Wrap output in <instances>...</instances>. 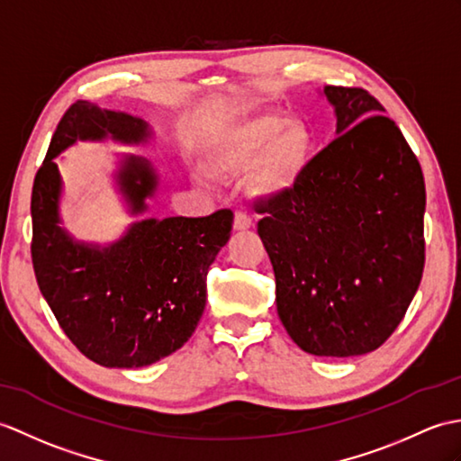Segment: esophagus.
I'll use <instances>...</instances> for the list:
<instances>
[{
  "label": "esophagus",
  "instance_id": "1",
  "mask_svg": "<svg viewBox=\"0 0 461 461\" xmlns=\"http://www.w3.org/2000/svg\"><path fill=\"white\" fill-rule=\"evenodd\" d=\"M251 228V218L248 216L245 212H235V218H233V230L235 231H245Z\"/></svg>",
  "mask_w": 461,
  "mask_h": 461
}]
</instances>
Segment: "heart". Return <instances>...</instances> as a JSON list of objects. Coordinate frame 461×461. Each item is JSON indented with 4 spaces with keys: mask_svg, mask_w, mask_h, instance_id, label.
Instances as JSON below:
<instances>
[{
    "mask_svg": "<svg viewBox=\"0 0 461 461\" xmlns=\"http://www.w3.org/2000/svg\"><path fill=\"white\" fill-rule=\"evenodd\" d=\"M316 151V137L303 122L263 113L221 130L206 151L204 167L218 176L249 173L253 192L276 198L294 190Z\"/></svg>",
    "mask_w": 461,
    "mask_h": 461,
    "instance_id": "heart-1",
    "label": "heart"
}]
</instances>
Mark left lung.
<instances>
[{"label": "left lung", "instance_id": "8db88e82", "mask_svg": "<svg viewBox=\"0 0 461 461\" xmlns=\"http://www.w3.org/2000/svg\"><path fill=\"white\" fill-rule=\"evenodd\" d=\"M336 139L288 194L261 202L276 312L320 357L363 356L401 324L424 271L426 190L419 158L363 88L326 86Z\"/></svg>", "mask_w": 461, "mask_h": 461}]
</instances>
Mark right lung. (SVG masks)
<instances>
[{
	"label": "right lung",
	"instance_id": "right-lung-1",
	"mask_svg": "<svg viewBox=\"0 0 461 461\" xmlns=\"http://www.w3.org/2000/svg\"><path fill=\"white\" fill-rule=\"evenodd\" d=\"M147 145L143 117L72 104L52 135L31 196L33 269L41 294L68 339L104 367L137 369L175 353L194 334L206 308V275L233 223L230 210L206 218H145L158 190L151 160L122 155L113 173L135 218L110 243L80 241L62 228L57 157L77 141Z\"/></svg>",
	"mask_w": 461,
	"mask_h": 461
}]
</instances>
